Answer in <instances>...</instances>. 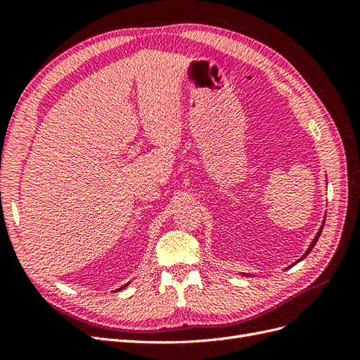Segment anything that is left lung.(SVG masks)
<instances>
[{"instance_id": "8db88e82", "label": "left lung", "mask_w": 360, "mask_h": 360, "mask_svg": "<svg viewBox=\"0 0 360 360\" xmlns=\"http://www.w3.org/2000/svg\"><path fill=\"white\" fill-rule=\"evenodd\" d=\"M323 226H324V225H321V228H320V231H319V234H317V236H315V238H314V242H312V243H311V246H309V248H308V250H307V254H304V255H303V257H302V258H300V259H299V261H302V259H303V258H304V257H307V255H308V254H309V252H311V250H312V248H314V246H315V243H317V240H319V237H320V234H321V231H323Z\"/></svg>"}]
</instances>
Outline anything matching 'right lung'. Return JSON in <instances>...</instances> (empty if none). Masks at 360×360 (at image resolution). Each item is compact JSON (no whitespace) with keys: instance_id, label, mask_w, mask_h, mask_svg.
<instances>
[{"instance_id":"add662e5","label":"right lung","mask_w":360,"mask_h":360,"mask_svg":"<svg viewBox=\"0 0 360 360\" xmlns=\"http://www.w3.org/2000/svg\"><path fill=\"white\" fill-rule=\"evenodd\" d=\"M124 287H126V285H124ZM120 290H122V288H120Z\"/></svg>"}]
</instances>
